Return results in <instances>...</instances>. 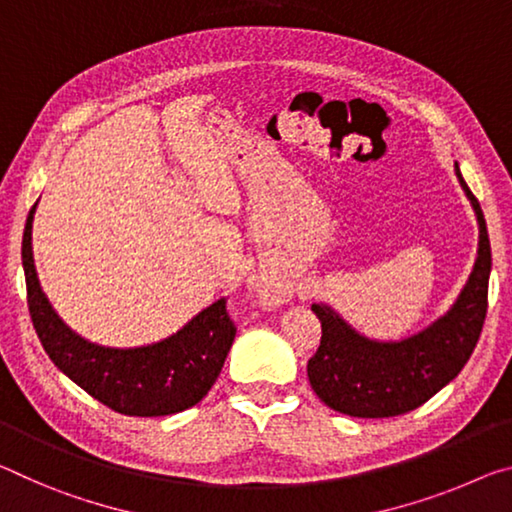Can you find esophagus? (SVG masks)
<instances>
[{
    "mask_svg": "<svg viewBox=\"0 0 512 512\" xmlns=\"http://www.w3.org/2000/svg\"><path fill=\"white\" fill-rule=\"evenodd\" d=\"M258 288H261L263 295L270 297V299H276V297L281 295L279 286H276V283H270V281H261V283H258Z\"/></svg>",
    "mask_w": 512,
    "mask_h": 512,
    "instance_id": "esophagus-1",
    "label": "esophagus"
}]
</instances>
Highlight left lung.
I'll list each match as a JSON object with an SVG mask.
<instances>
[{"label": "left lung", "instance_id": "obj_1", "mask_svg": "<svg viewBox=\"0 0 512 512\" xmlns=\"http://www.w3.org/2000/svg\"><path fill=\"white\" fill-rule=\"evenodd\" d=\"M456 177L479 220V256L456 304L429 329L401 342L360 335L324 304L311 311L322 322V340L308 360V381L326 406L351 417H395L415 410L454 381L472 356L488 313L492 267L490 238L479 199Z\"/></svg>", "mask_w": 512, "mask_h": 512}]
</instances>
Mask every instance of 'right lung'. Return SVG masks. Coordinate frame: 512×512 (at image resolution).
<instances>
[{"label": "right lung", "mask_w": 512, "mask_h": 512, "mask_svg": "<svg viewBox=\"0 0 512 512\" xmlns=\"http://www.w3.org/2000/svg\"><path fill=\"white\" fill-rule=\"evenodd\" d=\"M29 211L22 238V265L33 329L65 376L115 413L161 417L181 413L208 395L236 338L226 299L204 308L170 338L147 347L113 349L83 340L49 304L33 265Z\"/></svg>", "instance_id": "obj_1"}]
</instances>
